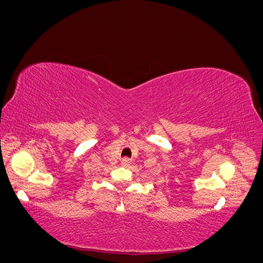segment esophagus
<instances>
[{
	"instance_id": "esophagus-1",
	"label": "esophagus",
	"mask_w": 263,
	"mask_h": 263,
	"mask_svg": "<svg viewBox=\"0 0 263 263\" xmlns=\"http://www.w3.org/2000/svg\"><path fill=\"white\" fill-rule=\"evenodd\" d=\"M129 163H130V160L128 158H123L122 160H121V164L123 165V166H127V165H129Z\"/></svg>"
}]
</instances>
